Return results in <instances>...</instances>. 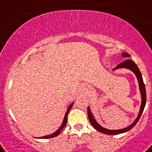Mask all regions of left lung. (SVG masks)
<instances>
[{
  "mask_svg": "<svg viewBox=\"0 0 152 152\" xmlns=\"http://www.w3.org/2000/svg\"><path fill=\"white\" fill-rule=\"evenodd\" d=\"M122 56H125V57H129L130 55L126 53H122ZM120 68H127L129 69H131V70L134 72V74H135L136 77L138 78V83H139L140 92H141V95H142V105H141V109H140L139 114H138V117H137V118L135 119V121H134L131 125H129V127L125 128V129H119V130H109V129H104V128H102V126H100V125L96 122L95 118H93V116H92V113H91L89 108H88V118H89V122H90L91 125H92V127L94 128L95 129H96L97 131L106 134H121V133L126 132L131 130V129L134 127V125H136L137 122H138V120H139L140 117H141L142 113H143L144 109H145V104H146L145 86V83H144L143 79H142V74H141V72H140L139 69H138V67L137 66L135 63L133 62L132 60H126L125 61L122 62V63H121L120 64H118L115 68L113 69V70H115V69H120Z\"/></svg>",
  "mask_w": 152,
  "mask_h": 152,
  "instance_id": "8db88e82",
  "label": "left lung"
}]
</instances>
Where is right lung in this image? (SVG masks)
Listing matches in <instances>:
<instances>
[{"instance_id":"obj_1","label":"right lung","mask_w":152,"mask_h":152,"mask_svg":"<svg viewBox=\"0 0 152 152\" xmlns=\"http://www.w3.org/2000/svg\"><path fill=\"white\" fill-rule=\"evenodd\" d=\"M72 105H73V103L71 104V105H69V107L68 108V109H67L66 113L65 116H64V119H63V123H62L61 126H60V129H58V130H57V131H56V132H54V133H53L52 134H50V135H46V136L42 137L41 138H53V137L57 136L58 134H60V132H61L62 130H63V128L65 127V125H66V122H67V115H68V114H69V111H70V109H72Z\"/></svg>"}]
</instances>
